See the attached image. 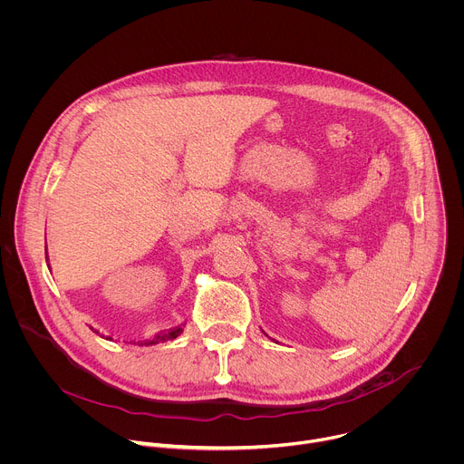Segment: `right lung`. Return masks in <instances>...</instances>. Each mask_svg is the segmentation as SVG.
I'll return each instance as SVG.
<instances>
[{"mask_svg":"<svg viewBox=\"0 0 464 464\" xmlns=\"http://www.w3.org/2000/svg\"><path fill=\"white\" fill-rule=\"evenodd\" d=\"M44 253H46V249H44ZM46 262H48V253H46ZM48 266V264H46ZM182 325L180 327H175V329H171V331H168V333H162V334H157L155 338H151V340H146L144 342V345H155V343H160V342H168V340H175L177 336H180L182 334Z\"/></svg>","mask_w":464,"mask_h":464,"instance_id":"obj_1","label":"right lung"}]
</instances>
